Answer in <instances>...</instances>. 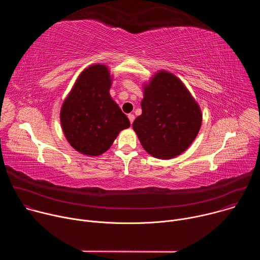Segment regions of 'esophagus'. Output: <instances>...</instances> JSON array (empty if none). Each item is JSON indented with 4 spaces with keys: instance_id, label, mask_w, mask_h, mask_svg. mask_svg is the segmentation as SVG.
Returning a JSON list of instances; mask_svg holds the SVG:
<instances>
[{
    "instance_id": "34e87169",
    "label": "esophagus",
    "mask_w": 260,
    "mask_h": 260,
    "mask_svg": "<svg viewBox=\"0 0 260 260\" xmlns=\"http://www.w3.org/2000/svg\"><path fill=\"white\" fill-rule=\"evenodd\" d=\"M127 117H128L129 121H131V124H132V123L134 122V120H135V115H134V114H128Z\"/></svg>"
}]
</instances>
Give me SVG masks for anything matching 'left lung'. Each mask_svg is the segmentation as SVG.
Instances as JSON below:
<instances>
[{
    "instance_id": "left-lung-1",
    "label": "left lung",
    "mask_w": 260,
    "mask_h": 260,
    "mask_svg": "<svg viewBox=\"0 0 260 260\" xmlns=\"http://www.w3.org/2000/svg\"><path fill=\"white\" fill-rule=\"evenodd\" d=\"M142 114L133 128L144 149L155 158L171 159L192 144L203 121L199 103L175 74L156 72L143 83Z\"/></svg>"
}]
</instances>
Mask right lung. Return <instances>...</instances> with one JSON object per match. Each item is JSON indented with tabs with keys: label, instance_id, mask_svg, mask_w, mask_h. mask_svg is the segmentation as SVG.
<instances>
[{
	"label": "right lung",
	"instance_id": "obj_1",
	"mask_svg": "<svg viewBox=\"0 0 260 260\" xmlns=\"http://www.w3.org/2000/svg\"><path fill=\"white\" fill-rule=\"evenodd\" d=\"M113 77L104 63L85 68L66 96L59 112L69 144L86 156H99L128 128V118L110 94Z\"/></svg>",
	"mask_w": 260,
	"mask_h": 260
}]
</instances>
